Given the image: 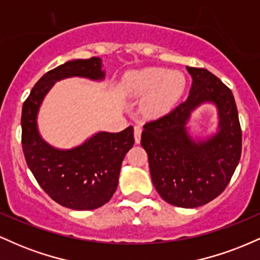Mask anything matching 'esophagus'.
Instances as JSON below:
<instances>
[{
  "label": "esophagus",
  "mask_w": 260,
  "mask_h": 260,
  "mask_svg": "<svg viewBox=\"0 0 260 260\" xmlns=\"http://www.w3.org/2000/svg\"><path fill=\"white\" fill-rule=\"evenodd\" d=\"M140 137H142V127L136 126L134 127V142H136L137 144L140 143Z\"/></svg>",
  "instance_id": "obj_1"
}]
</instances>
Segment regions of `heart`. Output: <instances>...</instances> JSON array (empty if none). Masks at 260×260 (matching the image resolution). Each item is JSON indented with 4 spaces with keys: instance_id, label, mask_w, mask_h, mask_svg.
<instances>
[{
    "instance_id": "obj_1",
    "label": "heart",
    "mask_w": 260,
    "mask_h": 260,
    "mask_svg": "<svg viewBox=\"0 0 260 260\" xmlns=\"http://www.w3.org/2000/svg\"><path fill=\"white\" fill-rule=\"evenodd\" d=\"M122 89L132 98H144L143 111L151 116L168 113L183 95L186 77L180 71L148 67L124 74Z\"/></svg>"
}]
</instances>
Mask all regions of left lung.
I'll return each instance as SVG.
<instances>
[{"instance_id":"8db88e82","label":"left lung","mask_w":260,"mask_h":260,"mask_svg":"<svg viewBox=\"0 0 260 260\" xmlns=\"http://www.w3.org/2000/svg\"><path fill=\"white\" fill-rule=\"evenodd\" d=\"M192 86L187 100L144 124L140 144L148 153L155 189L169 204L198 208L221 194L242 150V132L232 91L204 68L187 67ZM203 105L217 109L218 126L203 136L190 131L192 113Z\"/></svg>"}]
</instances>
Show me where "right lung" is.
Instances as JSON below:
<instances>
[{
  "mask_svg": "<svg viewBox=\"0 0 260 260\" xmlns=\"http://www.w3.org/2000/svg\"><path fill=\"white\" fill-rule=\"evenodd\" d=\"M103 59H71L44 74L22 110V145L38 183L58 204L73 210L103 207L117 189L121 165L134 144L133 127L118 133L99 131L73 148H56L41 137L38 115L43 101L59 80L73 77L104 82Z\"/></svg>",
  "mask_w": 260,
  "mask_h": 260,
  "instance_id": "add662e5",
  "label": "right lung"
}]
</instances>
